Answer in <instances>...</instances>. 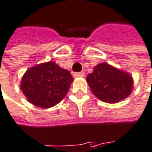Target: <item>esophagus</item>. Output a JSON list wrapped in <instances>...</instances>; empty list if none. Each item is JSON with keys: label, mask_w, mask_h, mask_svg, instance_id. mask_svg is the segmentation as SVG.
Returning a JSON list of instances; mask_svg holds the SVG:
<instances>
[{"label": "esophagus", "mask_w": 152, "mask_h": 152, "mask_svg": "<svg viewBox=\"0 0 152 152\" xmlns=\"http://www.w3.org/2000/svg\"><path fill=\"white\" fill-rule=\"evenodd\" d=\"M74 76L75 77H83L84 76V72H76V73H74Z\"/></svg>", "instance_id": "obj_1"}]
</instances>
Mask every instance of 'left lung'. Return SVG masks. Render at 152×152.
<instances>
[{
	"label": "left lung",
	"mask_w": 152,
	"mask_h": 152,
	"mask_svg": "<svg viewBox=\"0 0 152 152\" xmlns=\"http://www.w3.org/2000/svg\"><path fill=\"white\" fill-rule=\"evenodd\" d=\"M92 93L101 101L115 104L128 97L133 90L130 74L102 62L87 76Z\"/></svg>",
	"instance_id": "8db88e82"
}]
</instances>
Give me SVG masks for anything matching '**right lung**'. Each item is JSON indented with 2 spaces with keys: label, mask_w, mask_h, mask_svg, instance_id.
Here are the masks:
<instances>
[{
  "label": "right lung",
  "mask_w": 152,
  "mask_h": 152,
  "mask_svg": "<svg viewBox=\"0 0 152 152\" xmlns=\"http://www.w3.org/2000/svg\"><path fill=\"white\" fill-rule=\"evenodd\" d=\"M73 77L56 62H43L28 69L22 76L21 91L37 107L50 108L60 103L69 89Z\"/></svg>",
  "instance_id": "obj_1"
}]
</instances>
